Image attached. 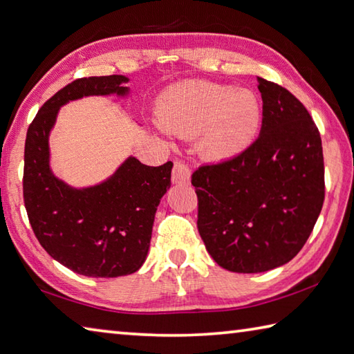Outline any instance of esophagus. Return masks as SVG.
I'll use <instances>...</instances> for the list:
<instances>
[{
	"label": "esophagus",
	"mask_w": 354,
	"mask_h": 354,
	"mask_svg": "<svg viewBox=\"0 0 354 354\" xmlns=\"http://www.w3.org/2000/svg\"><path fill=\"white\" fill-rule=\"evenodd\" d=\"M172 182L176 185H188L191 182V169L188 165L176 160L174 168H172Z\"/></svg>",
	"instance_id": "obj_1"
}]
</instances>
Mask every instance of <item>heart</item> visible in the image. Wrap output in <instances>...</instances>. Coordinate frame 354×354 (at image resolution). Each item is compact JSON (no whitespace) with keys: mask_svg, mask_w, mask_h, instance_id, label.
I'll list each match as a JSON object with an SVG mask.
<instances>
[{"mask_svg":"<svg viewBox=\"0 0 354 354\" xmlns=\"http://www.w3.org/2000/svg\"><path fill=\"white\" fill-rule=\"evenodd\" d=\"M156 112L160 131L196 137L198 156L211 163L243 154L262 124V103L254 92L206 80L171 86Z\"/></svg>","mask_w":354,"mask_h":354,"instance_id":"b5f03b06","label":"heart"}]
</instances>
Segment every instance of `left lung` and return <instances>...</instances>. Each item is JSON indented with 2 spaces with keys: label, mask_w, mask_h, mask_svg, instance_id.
I'll list each match as a JSON object with an SVG mask.
<instances>
[{
  "label": "left lung",
  "mask_w": 354,
  "mask_h": 354,
  "mask_svg": "<svg viewBox=\"0 0 354 354\" xmlns=\"http://www.w3.org/2000/svg\"><path fill=\"white\" fill-rule=\"evenodd\" d=\"M262 129L243 154L192 174L197 228L216 263L263 272L288 263L321 214L322 140L308 111L282 86L259 78Z\"/></svg>",
  "instance_id": "8db88e82"
}]
</instances>
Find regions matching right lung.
<instances>
[{
	"label": "right lung",
	"mask_w": 354,
	"mask_h": 354,
	"mask_svg": "<svg viewBox=\"0 0 354 354\" xmlns=\"http://www.w3.org/2000/svg\"><path fill=\"white\" fill-rule=\"evenodd\" d=\"M124 75L80 78L58 91L26 136L23 194L38 242L66 268L89 277L132 274L145 263L172 162L146 166L129 156L106 180L77 188L53 174L50 131L59 108L83 97L131 94Z\"/></svg>",
	"instance_id": "right-lung-1"
}]
</instances>
